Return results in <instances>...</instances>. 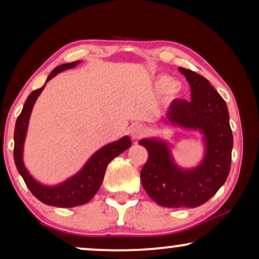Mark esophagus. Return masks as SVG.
Here are the masks:
<instances>
[{
  "label": "esophagus",
  "instance_id": "esophagus-1",
  "mask_svg": "<svg viewBox=\"0 0 259 259\" xmlns=\"http://www.w3.org/2000/svg\"><path fill=\"white\" fill-rule=\"evenodd\" d=\"M146 128L143 125H139V123H134V125L131 126V130H130V133H131V137L133 138V139H140V138H143L145 134H146Z\"/></svg>",
  "mask_w": 259,
  "mask_h": 259
}]
</instances>
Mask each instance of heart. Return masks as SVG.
<instances>
[{"mask_svg": "<svg viewBox=\"0 0 259 259\" xmlns=\"http://www.w3.org/2000/svg\"><path fill=\"white\" fill-rule=\"evenodd\" d=\"M158 90L162 92H176L177 91V81L169 76H160L157 80Z\"/></svg>", "mask_w": 259, "mask_h": 259, "instance_id": "heart-1", "label": "heart"}]
</instances>
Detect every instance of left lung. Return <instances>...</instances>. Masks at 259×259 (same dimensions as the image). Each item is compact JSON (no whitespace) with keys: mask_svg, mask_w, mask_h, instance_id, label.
<instances>
[{"mask_svg":"<svg viewBox=\"0 0 259 259\" xmlns=\"http://www.w3.org/2000/svg\"><path fill=\"white\" fill-rule=\"evenodd\" d=\"M179 72L190 83L191 100H173L165 122L203 133L205 155L197 167L182 168L166 141L141 139L148 159L140 179L146 193L161 206L197 207L213 197L228 178L233 137L224 99L210 81L182 67Z\"/></svg>","mask_w":259,"mask_h":259,"instance_id":"8db88e82","label":"left lung"}]
</instances>
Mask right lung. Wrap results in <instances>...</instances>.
Here are the masks:
<instances>
[{
	"label": "right lung",
	"instance_id": "right-lung-1",
	"mask_svg": "<svg viewBox=\"0 0 259 259\" xmlns=\"http://www.w3.org/2000/svg\"><path fill=\"white\" fill-rule=\"evenodd\" d=\"M77 63H80V61L63 63V65L56 67L49 74L46 82H48L52 77L58 75L62 70L74 68ZM45 86L31 92L29 97L27 98L22 112L16 120L15 131H14V160H15L17 171L22 176L27 187L42 203L56 207L79 206V205L88 203L95 196V193L100 189L109 161L121 154L127 148H130L132 141L128 137H123L114 143L106 145L92 155L90 160L83 165V167L75 176L70 177L69 179L59 185H42L30 176L23 164V145L26 140L31 109L34 107L37 97L44 91Z\"/></svg>",
	"mask_w": 259,
	"mask_h": 259
}]
</instances>
